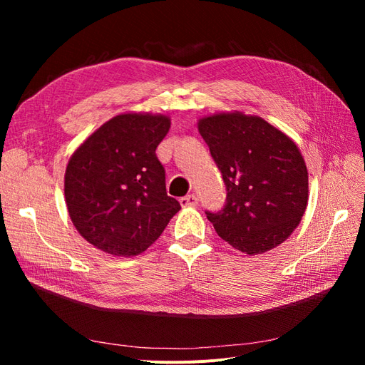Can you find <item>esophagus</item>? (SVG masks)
Listing matches in <instances>:
<instances>
[{
    "instance_id": "1",
    "label": "esophagus",
    "mask_w": 365,
    "mask_h": 365,
    "mask_svg": "<svg viewBox=\"0 0 365 365\" xmlns=\"http://www.w3.org/2000/svg\"><path fill=\"white\" fill-rule=\"evenodd\" d=\"M180 204H181V207H195L197 204V197L195 195L182 196L180 200Z\"/></svg>"
}]
</instances>
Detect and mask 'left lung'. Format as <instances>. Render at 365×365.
<instances>
[{
    "label": "left lung",
    "instance_id": "8db88e82",
    "mask_svg": "<svg viewBox=\"0 0 365 365\" xmlns=\"http://www.w3.org/2000/svg\"><path fill=\"white\" fill-rule=\"evenodd\" d=\"M227 187L220 213H208L219 237L248 254L267 252L300 224L309 200L307 168L295 141L259 115L216 113L197 120Z\"/></svg>",
    "mask_w": 365,
    "mask_h": 365
}]
</instances>
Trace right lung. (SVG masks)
<instances>
[{"mask_svg":"<svg viewBox=\"0 0 365 365\" xmlns=\"http://www.w3.org/2000/svg\"><path fill=\"white\" fill-rule=\"evenodd\" d=\"M169 128V115L123 113L73 152L63 178L65 204L76 230L97 250L137 256L181 210L165 193L155 153Z\"/></svg>","mask_w":365,"mask_h":365,"instance_id":"obj_1","label":"right lung"}]
</instances>
